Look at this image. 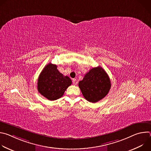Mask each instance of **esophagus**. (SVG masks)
Listing matches in <instances>:
<instances>
[{"instance_id": "1", "label": "esophagus", "mask_w": 151, "mask_h": 151, "mask_svg": "<svg viewBox=\"0 0 151 151\" xmlns=\"http://www.w3.org/2000/svg\"><path fill=\"white\" fill-rule=\"evenodd\" d=\"M72 82H73V85H76L77 84V83H78V81H77V80L76 79H73Z\"/></svg>"}]
</instances>
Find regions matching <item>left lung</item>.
Masks as SVG:
<instances>
[{"label":"left lung","mask_w":151,"mask_h":151,"mask_svg":"<svg viewBox=\"0 0 151 151\" xmlns=\"http://www.w3.org/2000/svg\"><path fill=\"white\" fill-rule=\"evenodd\" d=\"M78 85L84 98L92 103L103 99L108 94L111 87L108 75L100 66L90 70Z\"/></svg>","instance_id":"obj_1"}]
</instances>
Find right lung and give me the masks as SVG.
<instances>
[{"label": "right lung", "instance_id": "obj_1", "mask_svg": "<svg viewBox=\"0 0 151 151\" xmlns=\"http://www.w3.org/2000/svg\"><path fill=\"white\" fill-rule=\"evenodd\" d=\"M57 68L55 64H48L40 73L37 80L39 93L51 101L61 97L72 84L70 78L64 76Z\"/></svg>", "mask_w": 151, "mask_h": 151}]
</instances>
